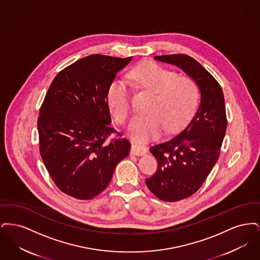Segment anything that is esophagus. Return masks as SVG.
Wrapping results in <instances>:
<instances>
[{"instance_id": "esophagus-1", "label": "esophagus", "mask_w": 260, "mask_h": 260, "mask_svg": "<svg viewBox=\"0 0 260 260\" xmlns=\"http://www.w3.org/2000/svg\"><path fill=\"white\" fill-rule=\"evenodd\" d=\"M147 152V149L145 148L144 146L137 144V143H134L132 145V150H131V154L136 155V156H142Z\"/></svg>"}]
</instances>
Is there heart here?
<instances>
[{"label":"heart","instance_id":"1","mask_svg":"<svg viewBox=\"0 0 260 260\" xmlns=\"http://www.w3.org/2000/svg\"><path fill=\"white\" fill-rule=\"evenodd\" d=\"M137 86L154 93L147 115L136 116L129 132L137 142L158 138L162 131L173 133L181 128L197 110L200 89L190 77L178 76L156 62H142L128 73ZM107 103L116 122L124 124L132 110L129 91L122 80H114L107 89Z\"/></svg>","mask_w":260,"mask_h":260}]
</instances>
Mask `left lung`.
<instances>
[{"label": "left lung", "mask_w": 260, "mask_h": 260, "mask_svg": "<svg viewBox=\"0 0 260 260\" xmlns=\"http://www.w3.org/2000/svg\"><path fill=\"white\" fill-rule=\"evenodd\" d=\"M154 58L180 67L201 91L198 110L185 127L150 147L158 170L145 180L146 185L161 201L177 202L198 191L219 158L227 126L224 95L218 82L193 57L167 54Z\"/></svg>", "instance_id": "obj_1"}]
</instances>
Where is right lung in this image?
<instances>
[{
	"instance_id": "obj_1",
	"label": "right lung",
	"mask_w": 260,
	"mask_h": 260,
	"mask_svg": "<svg viewBox=\"0 0 260 260\" xmlns=\"http://www.w3.org/2000/svg\"><path fill=\"white\" fill-rule=\"evenodd\" d=\"M132 60L91 54L55 76L40 108L42 160L57 188L78 200H90L111 181L131 143L109 126L107 89ZM112 133L120 138L109 140Z\"/></svg>"
}]
</instances>
